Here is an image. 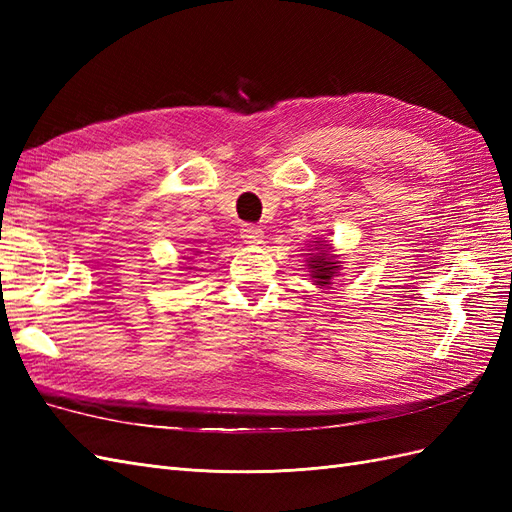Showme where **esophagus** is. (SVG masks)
<instances>
[{"instance_id":"obj_1","label":"esophagus","mask_w":512,"mask_h":512,"mask_svg":"<svg viewBox=\"0 0 512 512\" xmlns=\"http://www.w3.org/2000/svg\"><path fill=\"white\" fill-rule=\"evenodd\" d=\"M241 239L247 245H260L262 239H265V232H262V228H258V226L247 224L241 228Z\"/></svg>"}]
</instances>
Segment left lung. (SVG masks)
<instances>
[{
    "instance_id": "obj_1",
    "label": "left lung",
    "mask_w": 512,
    "mask_h": 512,
    "mask_svg": "<svg viewBox=\"0 0 512 512\" xmlns=\"http://www.w3.org/2000/svg\"><path fill=\"white\" fill-rule=\"evenodd\" d=\"M309 252L305 254V267H307V275L309 280L314 282L316 288H322V290H331L333 286V280L335 277L342 275L344 271V265L342 260H339L337 254H333V245L327 243V241H309L307 243Z\"/></svg>"
}]
</instances>
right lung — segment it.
<instances>
[{"mask_svg": "<svg viewBox=\"0 0 512 512\" xmlns=\"http://www.w3.org/2000/svg\"><path fill=\"white\" fill-rule=\"evenodd\" d=\"M198 254H203V252H200V250H194V256H198ZM194 256H183V260H190V258H194ZM183 271H190V269H194V267H188V265H185V267H181Z\"/></svg>", "mask_w": 512, "mask_h": 512, "instance_id": "1", "label": "right lung"}]
</instances>
